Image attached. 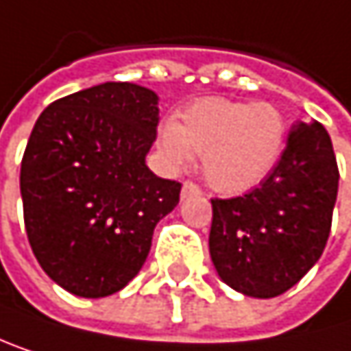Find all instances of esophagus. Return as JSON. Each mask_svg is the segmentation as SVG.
Returning <instances> with one entry per match:
<instances>
[{
	"label": "esophagus",
	"mask_w": 351,
	"mask_h": 351,
	"mask_svg": "<svg viewBox=\"0 0 351 351\" xmlns=\"http://www.w3.org/2000/svg\"><path fill=\"white\" fill-rule=\"evenodd\" d=\"M198 194H202L200 186H196L194 182H184V186H182V198L184 200L192 198V196H198Z\"/></svg>",
	"instance_id": "34e87169"
}]
</instances>
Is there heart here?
<instances>
[{"instance_id": "heart-1", "label": "heart", "mask_w": 351, "mask_h": 351, "mask_svg": "<svg viewBox=\"0 0 351 351\" xmlns=\"http://www.w3.org/2000/svg\"><path fill=\"white\" fill-rule=\"evenodd\" d=\"M286 143V120L267 101L198 99L159 132L167 161L184 169L202 155L208 184L223 194L256 188L276 167Z\"/></svg>"}]
</instances>
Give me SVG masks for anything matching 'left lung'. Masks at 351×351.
<instances>
[{
  "mask_svg": "<svg viewBox=\"0 0 351 351\" xmlns=\"http://www.w3.org/2000/svg\"><path fill=\"white\" fill-rule=\"evenodd\" d=\"M337 161L319 122H298L262 184L237 198H213L210 258L233 290L274 298L321 258L337 200Z\"/></svg>",
  "mask_w": 351,
  "mask_h": 351,
  "instance_id": "1",
  "label": "left lung"
}]
</instances>
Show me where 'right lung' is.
<instances>
[{
  "mask_svg": "<svg viewBox=\"0 0 351 351\" xmlns=\"http://www.w3.org/2000/svg\"><path fill=\"white\" fill-rule=\"evenodd\" d=\"M157 93L108 82L53 101L28 138L20 192L30 247L67 292L122 290L149 256L155 225L182 184L157 178L145 157L157 136Z\"/></svg>",
  "mask_w": 351,
  "mask_h": 351,
  "instance_id": "add662e5",
  "label": "right lung"
}]
</instances>
